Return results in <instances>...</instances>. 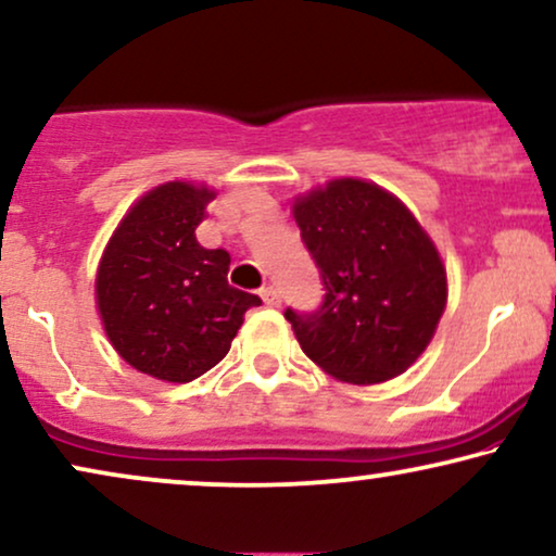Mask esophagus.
<instances>
[{"label":"esophagus","mask_w":556,"mask_h":556,"mask_svg":"<svg viewBox=\"0 0 556 556\" xmlns=\"http://www.w3.org/2000/svg\"><path fill=\"white\" fill-rule=\"evenodd\" d=\"M258 294H262L264 305H269V307H279V305H282V294H279V290H277V287H274V285L262 287V290H258Z\"/></svg>","instance_id":"1"}]
</instances>
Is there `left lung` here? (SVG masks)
Wrapping results in <instances>:
<instances>
[{"label": "left lung", "mask_w": 556, "mask_h": 556, "mask_svg": "<svg viewBox=\"0 0 556 556\" xmlns=\"http://www.w3.org/2000/svg\"><path fill=\"white\" fill-rule=\"evenodd\" d=\"M292 210L326 287L318 311H285L302 351L351 384L403 375L446 307L431 238L395 194L364 179L328 181Z\"/></svg>", "instance_id": "1"}]
</instances>
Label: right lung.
Returning a JSON list of instances; mask_svg holds the SVG:
<instances>
[{
  "instance_id": "add662e5",
  "label": "right lung",
  "mask_w": 556,
  "mask_h": 556,
  "mask_svg": "<svg viewBox=\"0 0 556 556\" xmlns=\"http://www.w3.org/2000/svg\"><path fill=\"white\" fill-rule=\"evenodd\" d=\"M215 192L166 181L143 194L112 233L97 269L104 333L130 367L192 382L228 354L256 294L228 285L230 254L194 230Z\"/></svg>"
}]
</instances>
